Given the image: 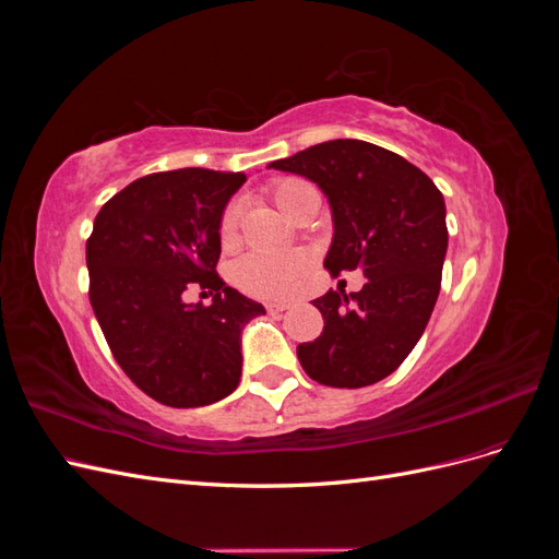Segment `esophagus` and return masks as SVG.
Returning a JSON list of instances; mask_svg holds the SVG:
<instances>
[{
	"instance_id": "esophagus-1",
	"label": "esophagus",
	"mask_w": 559,
	"mask_h": 559,
	"mask_svg": "<svg viewBox=\"0 0 559 559\" xmlns=\"http://www.w3.org/2000/svg\"><path fill=\"white\" fill-rule=\"evenodd\" d=\"M292 306H289V302H265V310L267 312H284V310H289Z\"/></svg>"
}]
</instances>
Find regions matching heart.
I'll return each instance as SVG.
<instances>
[{
  "mask_svg": "<svg viewBox=\"0 0 559 559\" xmlns=\"http://www.w3.org/2000/svg\"><path fill=\"white\" fill-rule=\"evenodd\" d=\"M314 193L312 186L302 179H282L275 183L273 200L275 205L289 216L300 198ZM238 224H240V205L230 202L224 210L222 222H218V242L230 247L238 240ZM310 257L306 251H289L280 257H265V253H249L240 259L233 267V280L242 292L259 296V298H286L292 296L302 275L308 273Z\"/></svg>",
  "mask_w": 559,
  "mask_h": 559,
  "instance_id": "heart-1",
  "label": "heart"
}]
</instances>
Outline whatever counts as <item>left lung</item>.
Returning <instances> with one entry per match:
<instances>
[{"instance_id": "1", "label": "left lung", "mask_w": 559, "mask_h": 559, "mask_svg": "<svg viewBox=\"0 0 559 559\" xmlns=\"http://www.w3.org/2000/svg\"><path fill=\"white\" fill-rule=\"evenodd\" d=\"M267 167L314 181L329 198L333 277L361 270L357 294L312 300L324 331L298 345L306 373L329 386L376 384L408 357L441 292L448 251L445 202L436 183L394 151L361 140H331Z\"/></svg>"}]
</instances>
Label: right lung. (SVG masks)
I'll use <instances>...</instances> for the list:
<instances>
[{"label":"right lung","instance_id":"right-lung-1","mask_svg":"<svg viewBox=\"0 0 559 559\" xmlns=\"http://www.w3.org/2000/svg\"><path fill=\"white\" fill-rule=\"evenodd\" d=\"M245 181L202 167L146 175L95 216L86 242L93 312L118 366L163 405L198 408L233 394L242 329L265 314L216 275L218 222ZM193 281L212 307L182 300Z\"/></svg>","mask_w":559,"mask_h":559}]
</instances>
